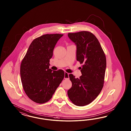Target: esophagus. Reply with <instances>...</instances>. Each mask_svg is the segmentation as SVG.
<instances>
[{"label": "esophagus", "mask_w": 131, "mask_h": 131, "mask_svg": "<svg viewBox=\"0 0 131 131\" xmlns=\"http://www.w3.org/2000/svg\"><path fill=\"white\" fill-rule=\"evenodd\" d=\"M69 73H68L67 72H65V73H64V79H69Z\"/></svg>", "instance_id": "34e87169"}]
</instances>
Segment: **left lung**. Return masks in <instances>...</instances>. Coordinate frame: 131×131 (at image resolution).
Segmentation results:
<instances>
[{"label": "left lung", "mask_w": 131, "mask_h": 131, "mask_svg": "<svg viewBox=\"0 0 131 131\" xmlns=\"http://www.w3.org/2000/svg\"><path fill=\"white\" fill-rule=\"evenodd\" d=\"M68 36L76 45V60L83 64L80 78L69 75L72 86L68 95L74 105L82 107L91 103L102 89L106 58L99 40L91 32L69 33Z\"/></svg>", "instance_id": "left-lung-1"}]
</instances>
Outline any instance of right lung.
Segmentation results:
<instances>
[{
    "label": "right lung",
    "mask_w": 131,
    "mask_h": 131,
    "mask_svg": "<svg viewBox=\"0 0 131 131\" xmlns=\"http://www.w3.org/2000/svg\"><path fill=\"white\" fill-rule=\"evenodd\" d=\"M63 36L46 34L35 39L22 60L20 74L23 87L28 97L36 103L48 101L63 79V70L49 69L56 44Z\"/></svg>",
    "instance_id": "1"
}]
</instances>
